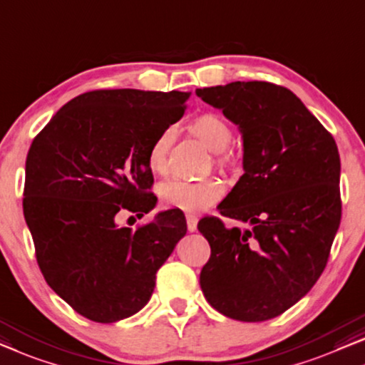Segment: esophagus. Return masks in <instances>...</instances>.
<instances>
[{
    "mask_svg": "<svg viewBox=\"0 0 365 365\" xmlns=\"http://www.w3.org/2000/svg\"><path fill=\"white\" fill-rule=\"evenodd\" d=\"M186 222H187V230L189 232H195L197 230V217H195V215H186Z\"/></svg>",
    "mask_w": 365,
    "mask_h": 365,
    "instance_id": "34e87169",
    "label": "esophagus"
}]
</instances>
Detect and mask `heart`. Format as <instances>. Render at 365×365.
<instances>
[{
    "label": "heart",
    "instance_id": "b5f03b06",
    "mask_svg": "<svg viewBox=\"0 0 365 365\" xmlns=\"http://www.w3.org/2000/svg\"><path fill=\"white\" fill-rule=\"evenodd\" d=\"M189 131L197 136L210 151H214V161L219 170L225 171L234 166V155L227 150L232 141V128L225 118L214 112L200 113L189 123ZM173 140V130H165L151 143L148 151V165L155 174H165L168 171V155ZM222 195H224V186L215 179L197 182L170 181L163 184L160 189L161 202L166 207L182 210L186 214L202 212L217 202Z\"/></svg>",
    "mask_w": 365,
    "mask_h": 365
}]
</instances>
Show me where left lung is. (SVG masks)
I'll return each instance as SVG.
<instances>
[{"instance_id": "left-lung-1", "label": "left lung", "mask_w": 365, "mask_h": 365, "mask_svg": "<svg viewBox=\"0 0 365 365\" xmlns=\"http://www.w3.org/2000/svg\"><path fill=\"white\" fill-rule=\"evenodd\" d=\"M195 95L240 131L244 174L217 209L248 224L199 220L210 245L200 288L227 318H277L318 282L339 229L336 141L297 95L274 83L232 82Z\"/></svg>"}]
</instances>
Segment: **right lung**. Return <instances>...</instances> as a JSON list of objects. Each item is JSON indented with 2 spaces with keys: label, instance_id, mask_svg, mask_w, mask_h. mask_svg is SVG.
<instances>
[{
  "label": "right lung",
  "instance_id": "add662e5",
  "mask_svg": "<svg viewBox=\"0 0 365 365\" xmlns=\"http://www.w3.org/2000/svg\"><path fill=\"white\" fill-rule=\"evenodd\" d=\"M191 92L93 91L66 103L26 160L23 210L46 282L95 323L130 318L186 235L179 210L133 230L118 214L155 207L148 151L184 115Z\"/></svg>",
  "mask_w": 365,
  "mask_h": 365
}]
</instances>
